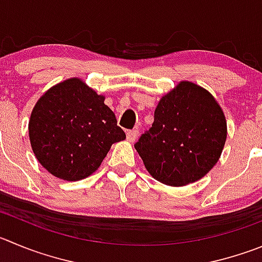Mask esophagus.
Returning a JSON list of instances; mask_svg holds the SVG:
<instances>
[{
	"label": "esophagus",
	"instance_id": "34e87169",
	"mask_svg": "<svg viewBox=\"0 0 262 262\" xmlns=\"http://www.w3.org/2000/svg\"><path fill=\"white\" fill-rule=\"evenodd\" d=\"M137 138H138V129H132L126 132V139L129 142H134Z\"/></svg>",
	"mask_w": 262,
	"mask_h": 262
}]
</instances>
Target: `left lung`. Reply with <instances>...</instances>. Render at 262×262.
<instances>
[{
    "label": "left lung",
    "instance_id": "left-lung-1",
    "mask_svg": "<svg viewBox=\"0 0 262 262\" xmlns=\"http://www.w3.org/2000/svg\"><path fill=\"white\" fill-rule=\"evenodd\" d=\"M226 120L203 88L182 81L161 98L154 123L134 145L154 178L183 186L204 177L221 156Z\"/></svg>",
    "mask_w": 262,
    "mask_h": 262
}]
</instances>
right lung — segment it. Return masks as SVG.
I'll list each match as a JSON object with an SVG mask.
<instances>
[{
    "mask_svg": "<svg viewBox=\"0 0 262 262\" xmlns=\"http://www.w3.org/2000/svg\"><path fill=\"white\" fill-rule=\"evenodd\" d=\"M28 130L40 164L66 181L86 178L99 168L112 143L125 139L104 97L80 79L49 89L32 111Z\"/></svg>",
    "mask_w": 262,
    "mask_h": 262,
    "instance_id": "obj_1",
    "label": "right lung"
}]
</instances>
